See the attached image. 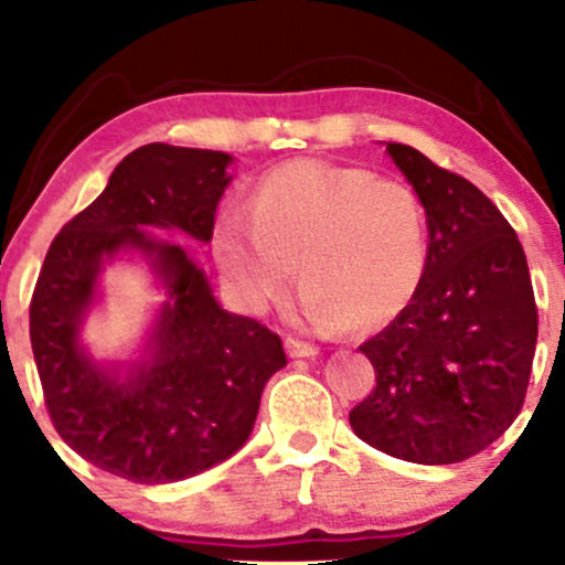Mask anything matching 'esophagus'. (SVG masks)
Masks as SVG:
<instances>
[{
    "mask_svg": "<svg viewBox=\"0 0 565 565\" xmlns=\"http://www.w3.org/2000/svg\"><path fill=\"white\" fill-rule=\"evenodd\" d=\"M284 345H287V353L291 355V359H313V355L319 353V348L310 345V342L297 340V337H287V342H284Z\"/></svg>",
    "mask_w": 565,
    "mask_h": 565,
    "instance_id": "1",
    "label": "esophagus"
}]
</instances>
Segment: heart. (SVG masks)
Returning a JSON list of instances; mask_svg holds the SVG:
<instances>
[{
	"label": "heart",
	"mask_w": 565,
	"mask_h": 565,
	"mask_svg": "<svg viewBox=\"0 0 565 565\" xmlns=\"http://www.w3.org/2000/svg\"><path fill=\"white\" fill-rule=\"evenodd\" d=\"M217 265L249 310H265L297 274L300 316L321 332L377 329L404 313L427 270L417 193L372 170L295 159L257 180L249 212L228 206L212 236Z\"/></svg>",
	"instance_id": "b5f03b06"
}]
</instances>
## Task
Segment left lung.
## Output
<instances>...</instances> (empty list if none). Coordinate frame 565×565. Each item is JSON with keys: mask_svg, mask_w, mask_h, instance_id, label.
<instances>
[{"mask_svg": "<svg viewBox=\"0 0 565 565\" xmlns=\"http://www.w3.org/2000/svg\"><path fill=\"white\" fill-rule=\"evenodd\" d=\"M427 215V270L404 313L359 350L377 385L350 412L355 436L417 465L483 451L521 414L536 350L523 246L462 174L387 142Z\"/></svg>", "mask_w": 565, "mask_h": 565, "instance_id": "left-lung-1", "label": "left lung"}]
</instances>
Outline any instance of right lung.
<instances>
[{
  "label": "right lung",
  "instance_id": "1",
  "mask_svg": "<svg viewBox=\"0 0 565 565\" xmlns=\"http://www.w3.org/2000/svg\"><path fill=\"white\" fill-rule=\"evenodd\" d=\"M228 164L223 151L140 146L63 225L39 270L29 323L50 419L79 457L132 483L183 481L236 454L255 427L265 382L287 366L281 337L220 308L183 246L142 231L210 242ZM119 248L146 250L171 295L152 355L125 381L78 345L96 274Z\"/></svg>",
  "mask_w": 565,
  "mask_h": 565
}]
</instances>
